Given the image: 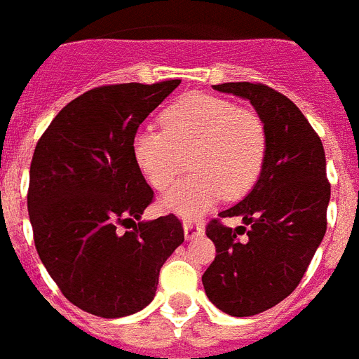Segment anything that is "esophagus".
Instances as JSON below:
<instances>
[{"mask_svg":"<svg viewBox=\"0 0 359 359\" xmlns=\"http://www.w3.org/2000/svg\"><path fill=\"white\" fill-rule=\"evenodd\" d=\"M203 232H205V229H203V225L197 223V221H186L184 223L186 240H194L197 236H203Z\"/></svg>","mask_w":359,"mask_h":359,"instance_id":"obj_1","label":"esophagus"}]
</instances>
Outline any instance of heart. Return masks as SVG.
<instances>
[{"label": "heart", "instance_id": "b5f03b06", "mask_svg": "<svg viewBox=\"0 0 359 359\" xmlns=\"http://www.w3.org/2000/svg\"><path fill=\"white\" fill-rule=\"evenodd\" d=\"M164 133L142 130L133 140L134 162L151 188L165 191L191 168L194 173L164 197V208L195 217L225 195H245L264 170L267 133L260 116L229 99L194 94L162 114Z\"/></svg>", "mask_w": 359, "mask_h": 359}]
</instances>
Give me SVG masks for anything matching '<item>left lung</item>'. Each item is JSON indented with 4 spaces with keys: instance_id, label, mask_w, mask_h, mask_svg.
I'll return each mask as SVG.
<instances>
[{
    "instance_id": "8db88e82",
    "label": "left lung",
    "mask_w": 359,
    "mask_h": 359,
    "mask_svg": "<svg viewBox=\"0 0 359 359\" xmlns=\"http://www.w3.org/2000/svg\"><path fill=\"white\" fill-rule=\"evenodd\" d=\"M214 90L250 101L267 133L258 182L219 214L241 217L245 226L230 229L219 219L206 226L215 245L203 275L206 297L229 316L250 317L284 301L302 280L325 238L330 182L321 138L291 99L260 83L215 84Z\"/></svg>"
}]
</instances>
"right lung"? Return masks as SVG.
Instances as JSON below:
<instances>
[{
  "mask_svg": "<svg viewBox=\"0 0 359 359\" xmlns=\"http://www.w3.org/2000/svg\"><path fill=\"white\" fill-rule=\"evenodd\" d=\"M180 84H109L68 103L49 123L29 173L34 247L72 304L116 319L153 301L160 267L184 241L173 214L142 221L153 189L133 140Z\"/></svg>",
  "mask_w": 359,
  "mask_h": 359,
  "instance_id": "obj_1",
  "label": "right lung"
}]
</instances>
